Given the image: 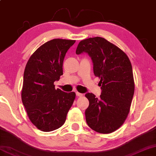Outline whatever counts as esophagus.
<instances>
[{
	"mask_svg": "<svg viewBox=\"0 0 156 156\" xmlns=\"http://www.w3.org/2000/svg\"><path fill=\"white\" fill-rule=\"evenodd\" d=\"M76 95H77V96H78V97H82V96H83V94H82V93H80L76 92Z\"/></svg>",
	"mask_w": 156,
	"mask_h": 156,
	"instance_id": "esophagus-1",
	"label": "esophagus"
}]
</instances>
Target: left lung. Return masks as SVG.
<instances>
[{
    "instance_id": "1",
    "label": "left lung",
    "mask_w": 156,
    "mask_h": 156,
    "mask_svg": "<svg viewBox=\"0 0 156 156\" xmlns=\"http://www.w3.org/2000/svg\"><path fill=\"white\" fill-rule=\"evenodd\" d=\"M83 53L92 60L102 90L100 98L86 94L87 124L98 133H111L123 125L129 113L135 89L131 63L123 51L101 37L80 41L76 53Z\"/></svg>"
}]
</instances>
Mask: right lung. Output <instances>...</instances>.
<instances>
[{
	"label": "right lung",
	"instance_id": "right-lung-1",
	"mask_svg": "<svg viewBox=\"0 0 156 156\" xmlns=\"http://www.w3.org/2000/svg\"><path fill=\"white\" fill-rule=\"evenodd\" d=\"M76 41L53 39L39 47L29 58L23 74L22 102L29 119L39 130L53 131L65 123L76 98L74 92L55 88L63 75L68 50Z\"/></svg>",
	"mask_w": 156,
	"mask_h": 156
}]
</instances>
